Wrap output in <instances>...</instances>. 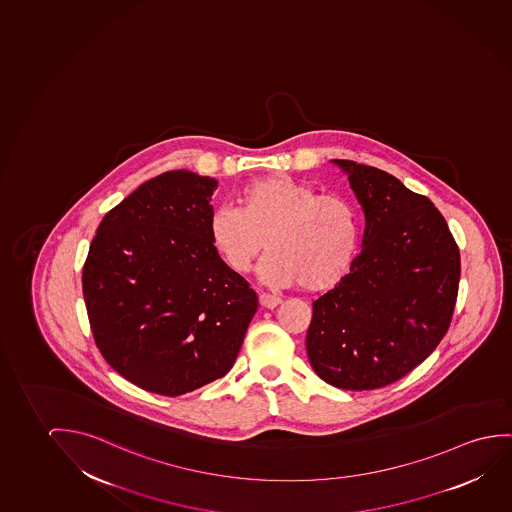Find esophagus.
Instances as JSON below:
<instances>
[{
	"label": "esophagus",
	"instance_id": "34e87169",
	"mask_svg": "<svg viewBox=\"0 0 512 512\" xmlns=\"http://www.w3.org/2000/svg\"><path fill=\"white\" fill-rule=\"evenodd\" d=\"M280 303H282V301H280L278 297L267 296V294L259 296L260 308H264V310H273V308H276Z\"/></svg>",
	"mask_w": 512,
	"mask_h": 512
}]
</instances>
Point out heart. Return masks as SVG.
I'll return each instance as SVG.
<instances>
[{"mask_svg": "<svg viewBox=\"0 0 512 512\" xmlns=\"http://www.w3.org/2000/svg\"><path fill=\"white\" fill-rule=\"evenodd\" d=\"M209 243L232 273L250 271L266 246L260 278L273 287L327 292L347 276L359 245L354 204L340 193L289 178L264 176L237 193V208H216Z\"/></svg>", "mask_w": 512, "mask_h": 512, "instance_id": "1", "label": "heart"}]
</instances>
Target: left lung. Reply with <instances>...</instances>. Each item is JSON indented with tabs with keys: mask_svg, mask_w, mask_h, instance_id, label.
Returning a JSON list of instances; mask_svg holds the SVG:
<instances>
[{
	"mask_svg": "<svg viewBox=\"0 0 512 512\" xmlns=\"http://www.w3.org/2000/svg\"><path fill=\"white\" fill-rule=\"evenodd\" d=\"M366 215L349 275L313 303L306 350L313 370L364 391L405 377L437 349L460 287V248L435 204L377 167L334 160Z\"/></svg>",
	"mask_w": 512,
	"mask_h": 512,
	"instance_id": "obj_1",
	"label": "left lung"
}]
</instances>
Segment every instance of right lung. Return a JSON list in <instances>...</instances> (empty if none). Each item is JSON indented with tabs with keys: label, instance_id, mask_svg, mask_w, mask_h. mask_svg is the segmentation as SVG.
<instances>
[{
	"label": "right lung",
	"instance_id": "right-lung-1",
	"mask_svg": "<svg viewBox=\"0 0 512 512\" xmlns=\"http://www.w3.org/2000/svg\"><path fill=\"white\" fill-rule=\"evenodd\" d=\"M216 181L190 171L142 183L98 225L82 266L105 361L144 391L179 396L229 373L257 294L209 243Z\"/></svg>",
	"mask_w": 512,
	"mask_h": 512
}]
</instances>
